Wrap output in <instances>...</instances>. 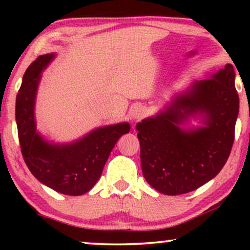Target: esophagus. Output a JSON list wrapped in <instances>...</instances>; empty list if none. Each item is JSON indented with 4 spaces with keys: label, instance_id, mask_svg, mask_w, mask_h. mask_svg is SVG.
<instances>
[{
    "label": "esophagus",
    "instance_id": "1",
    "mask_svg": "<svg viewBox=\"0 0 250 250\" xmlns=\"http://www.w3.org/2000/svg\"><path fill=\"white\" fill-rule=\"evenodd\" d=\"M131 115H132L133 119H135V121H140V119H142L143 117H145L146 111L142 107H140V105H136V107H134L131 110Z\"/></svg>",
    "mask_w": 250,
    "mask_h": 250
}]
</instances>
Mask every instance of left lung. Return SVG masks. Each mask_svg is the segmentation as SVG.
<instances>
[{"label":"left lung","mask_w":250,"mask_h":250,"mask_svg":"<svg viewBox=\"0 0 250 250\" xmlns=\"http://www.w3.org/2000/svg\"><path fill=\"white\" fill-rule=\"evenodd\" d=\"M233 66L194 81L156 116L136 124L142 173L153 189L176 196L198 189L223 168L234 141L239 95ZM191 118L203 126L184 129Z\"/></svg>","instance_id":"1"}]
</instances>
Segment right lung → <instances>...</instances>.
Instances as JSON below:
<instances>
[{
  "instance_id": "obj_1",
  "label": "right lung",
  "mask_w": 250,
  "mask_h": 250,
  "mask_svg": "<svg viewBox=\"0 0 250 250\" xmlns=\"http://www.w3.org/2000/svg\"><path fill=\"white\" fill-rule=\"evenodd\" d=\"M56 53L40 56L22 77L16 99V122L20 148L27 167L41 183L57 192L81 196L100 179L104 164L122 135L131 129L128 123L98 127L70 143H54L37 132L35 101L42 71Z\"/></svg>"
}]
</instances>
